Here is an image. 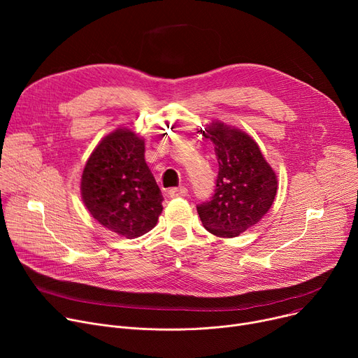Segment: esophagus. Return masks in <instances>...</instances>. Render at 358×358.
Segmentation results:
<instances>
[{
    "mask_svg": "<svg viewBox=\"0 0 358 358\" xmlns=\"http://www.w3.org/2000/svg\"><path fill=\"white\" fill-rule=\"evenodd\" d=\"M187 189L185 187H177V189H171L168 192V196L171 197V199H178V197H184V196H187Z\"/></svg>",
    "mask_w": 358,
    "mask_h": 358,
    "instance_id": "obj_1",
    "label": "esophagus"
}]
</instances>
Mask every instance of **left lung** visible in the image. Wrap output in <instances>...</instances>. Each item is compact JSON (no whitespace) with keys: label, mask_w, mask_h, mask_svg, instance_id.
<instances>
[{"label":"left lung","mask_w":358,"mask_h":358,"mask_svg":"<svg viewBox=\"0 0 358 358\" xmlns=\"http://www.w3.org/2000/svg\"><path fill=\"white\" fill-rule=\"evenodd\" d=\"M201 134L215 145L219 174L212 200L199 204L197 213L206 231L234 238L270 210L278 187L277 176L258 143L243 130L212 122Z\"/></svg>","instance_id":"1"}]
</instances>
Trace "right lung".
Returning a JSON list of instances; mask_svg holds the SVG:
<instances>
[{"mask_svg":"<svg viewBox=\"0 0 358 358\" xmlns=\"http://www.w3.org/2000/svg\"><path fill=\"white\" fill-rule=\"evenodd\" d=\"M81 197L91 216L120 236L155 228L164 199L145 162V139L127 127L104 136L85 162Z\"/></svg>","mask_w":358,"mask_h":358,"instance_id":"right-lung-1","label":"right lung"}]
</instances>
